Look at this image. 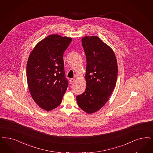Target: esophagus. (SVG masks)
<instances>
[{
    "mask_svg": "<svg viewBox=\"0 0 153 153\" xmlns=\"http://www.w3.org/2000/svg\"><path fill=\"white\" fill-rule=\"evenodd\" d=\"M74 81H75V79H71L70 80H69V82H70V84H72Z\"/></svg>",
    "mask_w": 153,
    "mask_h": 153,
    "instance_id": "esophagus-1",
    "label": "esophagus"
}]
</instances>
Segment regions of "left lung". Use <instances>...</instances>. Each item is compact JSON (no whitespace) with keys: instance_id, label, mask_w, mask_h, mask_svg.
<instances>
[{"instance_id":"obj_1","label":"left lung","mask_w":153,"mask_h":153,"mask_svg":"<svg viewBox=\"0 0 153 153\" xmlns=\"http://www.w3.org/2000/svg\"><path fill=\"white\" fill-rule=\"evenodd\" d=\"M82 45L86 58L84 92L77 96L79 107L88 114L104 106L116 85L117 64L114 51L97 36H85Z\"/></svg>"}]
</instances>
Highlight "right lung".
Masks as SVG:
<instances>
[{
    "label": "right lung",
    "instance_id": "obj_1",
    "mask_svg": "<svg viewBox=\"0 0 153 153\" xmlns=\"http://www.w3.org/2000/svg\"><path fill=\"white\" fill-rule=\"evenodd\" d=\"M71 41L69 37L50 35L38 42L29 55L27 65L29 90L34 102L46 111L61 103L68 86L63 56Z\"/></svg>",
    "mask_w": 153,
    "mask_h": 153
}]
</instances>
